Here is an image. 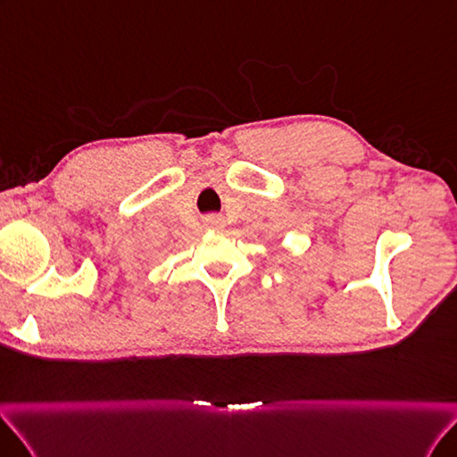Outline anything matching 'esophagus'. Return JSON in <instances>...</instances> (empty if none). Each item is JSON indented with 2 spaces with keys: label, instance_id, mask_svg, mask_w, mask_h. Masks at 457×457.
I'll return each instance as SVG.
<instances>
[{
  "label": "esophagus",
  "instance_id": "1",
  "mask_svg": "<svg viewBox=\"0 0 457 457\" xmlns=\"http://www.w3.org/2000/svg\"><path fill=\"white\" fill-rule=\"evenodd\" d=\"M205 225H209V227H222V219L211 215V217L205 219Z\"/></svg>",
  "mask_w": 457,
  "mask_h": 457
}]
</instances>
